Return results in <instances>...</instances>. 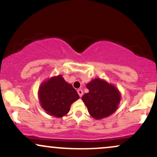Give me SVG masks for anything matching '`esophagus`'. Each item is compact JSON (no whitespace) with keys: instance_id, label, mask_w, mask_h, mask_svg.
<instances>
[{"instance_id":"esophagus-1","label":"esophagus","mask_w":157,"mask_h":157,"mask_svg":"<svg viewBox=\"0 0 157 157\" xmlns=\"http://www.w3.org/2000/svg\"><path fill=\"white\" fill-rule=\"evenodd\" d=\"M77 93H78L79 96H80V97L82 96V94H83V91H82V90L81 89H80L77 90Z\"/></svg>"}]
</instances>
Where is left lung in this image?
I'll use <instances>...</instances> for the list:
<instances>
[{"mask_svg":"<svg viewBox=\"0 0 157 157\" xmlns=\"http://www.w3.org/2000/svg\"><path fill=\"white\" fill-rule=\"evenodd\" d=\"M86 87L89 92L85 94L82 100L92 117L96 120L107 117L117 109L121 95L114 86L96 78L86 85Z\"/></svg>","mask_w":157,"mask_h":157,"instance_id":"8db88e82","label":"left lung"}]
</instances>
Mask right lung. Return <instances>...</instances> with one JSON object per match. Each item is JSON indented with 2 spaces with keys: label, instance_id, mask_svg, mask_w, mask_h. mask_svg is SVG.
Returning a JSON list of instances; mask_svg holds the SVG:
<instances>
[{
  "label": "right lung",
  "instance_id": "obj_1",
  "mask_svg": "<svg viewBox=\"0 0 157 157\" xmlns=\"http://www.w3.org/2000/svg\"><path fill=\"white\" fill-rule=\"evenodd\" d=\"M41 107L48 114L62 117L70 111V106L80 98L71 84L62 75L51 77L42 82L38 91Z\"/></svg>",
  "mask_w": 157,
  "mask_h": 157
}]
</instances>
